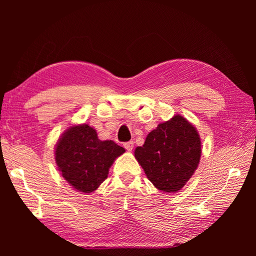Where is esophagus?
I'll list each match as a JSON object with an SVG mask.
<instances>
[{
    "instance_id": "esophagus-1",
    "label": "esophagus",
    "mask_w": 256,
    "mask_h": 256,
    "mask_svg": "<svg viewBox=\"0 0 256 256\" xmlns=\"http://www.w3.org/2000/svg\"><path fill=\"white\" fill-rule=\"evenodd\" d=\"M124 147H125V148H126L128 152H131V150H132V148H134V142L130 141V142L124 143Z\"/></svg>"
}]
</instances>
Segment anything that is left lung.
I'll use <instances>...</instances> for the list:
<instances>
[{
	"label": "left lung",
	"mask_w": 256,
	"mask_h": 256,
	"mask_svg": "<svg viewBox=\"0 0 256 256\" xmlns=\"http://www.w3.org/2000/svg\"><path fill=\"white\" fill-rule=\"evenodd\" d=\"M200 154L196 127L182 115H175L150 131L144 145L136 148L134 157L154 187L177 192L194 173Z\"/></svg>",
	"instance_id": "8db88e82"
}]
</instances>
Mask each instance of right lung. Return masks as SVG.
<instances>
[{"mask_svg": "<svg viewBox=\"0 0 256 256\" xmlns=\"http://www.w3.org/2000/svg\"><path fill=\"white\" fill-rule=\"evenodd\" d=\"M125 148L114 141H102L94 128L83 124L68 128L56 147V161L62 175L83 193L95 191L109 174L114 160Z\"/></svg>", "mask_w": 256, "mask_h": 256, "instance_id": "add662e5", "label": "right lung"}]
</instances>
